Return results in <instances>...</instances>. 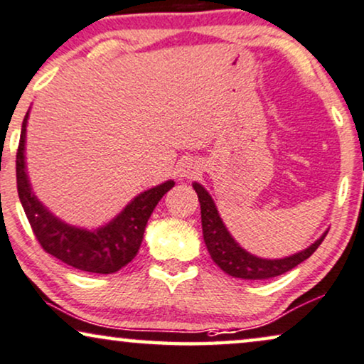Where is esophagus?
<instances>
[{
    "instance_id": "esophagus-1",
    "label": "esophagus",
    "mask_w": 364,
    "mask_h": 364,
    "mask_svg": "<svg viewBox=\"0 0 364 364\" xmlns=\"http://www.w3.org/2000/svg\"><path fill=\"white\" fill-rule=\"evenodd\" d=\"M193 171H188V169H181V176H190Z\"/></svg>"
}]
</instances>
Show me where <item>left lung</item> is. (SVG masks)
Listing matches in <instances>:
<instances>
[{"label": "left lung", "instance_id": "left-lung-1", "mask_svg": "<svg viewBox=\"0 0 364 364\" xmlns=\"http://www.w3.org/2000/svg\"><path fill=\"white\" fill-rule=\"evenodd\" d=\"M198 200L201 205V226H203V238H205L206 248L210 251L211 259L220 266V268L230 276L241 279H268L279 276L287 271L293 269L294 266L303 263L308 259L318 246L323 243L324 232L321 238L314 241V243L299 253L288 256L283 259H263L258 256L248 253V251L241 248V246L232 240L230 231L226 230L225 223L221 221L220 213H218L215 201L210 196L205 188L200 183H193Z\"/></svg>", "mask_w": 364, "mask_h": 364}]
</instances>
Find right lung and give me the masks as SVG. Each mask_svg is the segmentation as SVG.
Instances as JSON below:
<instances>
[{"instance_id":"right-lung-1","label":"right lung","mask_w":364,"mask_h":364,"mask_svg":"<svg viewBox=\"0 0 364 364\" xmlns=\"http://www.w3.org/2000/svg\"><path fill=\"white\" fill-rule=\"evenodd\" d=\"M28 114L30 113H26L23 119L16 153V185L19 201L36 240L46 253L73 268L100 274L116 273L136 256L149 216L158 201L174 186V181L169 179L163 185L143 191L128 203L114 220L98 230H83L66 225L48 211L31 190L24 163Z\"/></svg>"}]
</instances>
